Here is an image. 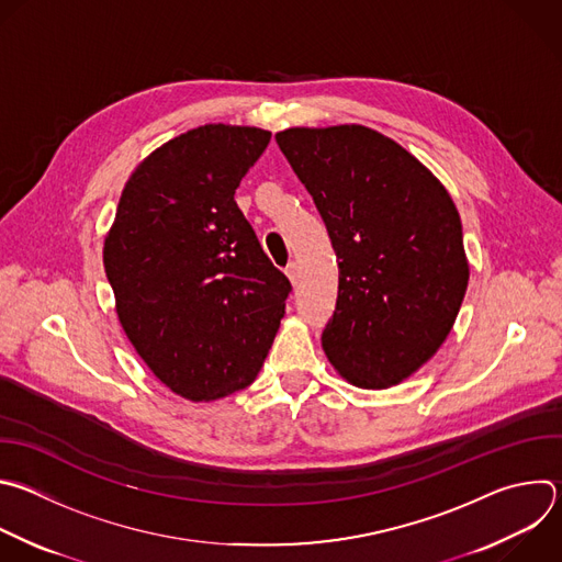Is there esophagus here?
Segmentation results:
<instances>
[{
  "mask_svg": "<svg viewBox=\"0 0 562 562\" xmlns=\"http://www.w3.org/2000/svg\"><path fill=\"white\" fill-rule=\"evenodd\" d=\"M284 273H286L289 282L295 286V284H297V278H300V269H297V265H295V262H289V267L284 269Z\"/></svg>",
  "mask_w": 562,
  "mask_h": 562,
  "instance_id": "obj_1",
  "label": "esophagus"
}]
</instances>
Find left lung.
Instances as JSON below:
<instances>
[{"label":"left lung","mask_w":562,"mask_h":562,"mask_svg":"<svg viewBox=\"0 0 562 562\" xmlns=\"http://www.w3.org/2000/svg\"><path fill=\"white\" fill-rule=\"evenodd\" d=\"M276 140L339 260L322 348L348 384L397 386L441 348L468 289L454 201L419 158L366 125L289 127Z\"/></svg>","instance_id":"1"}]
</instances>
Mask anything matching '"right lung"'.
Instances as JSON below:
<instances>
[{"mask_svg":"<svg viewBox=\"0 0 562 562\" xmlns=\"http://www.w3.org/2000/svg\"><path fill=\"white\" fill-rule=\"evenodd\" d=\"M271 132L207 123L156 147L127 178L103 240L119 322L154 378L190 402L247 389L291 284L234 194Z\"/></svg>","mask_w":562,"mask_h":562,"instance_id":"1","label":"right lung"}]
</instances>
